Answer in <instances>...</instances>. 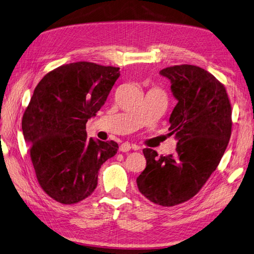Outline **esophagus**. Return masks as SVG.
<instances>
[{"mask_svg":"<svg viewBox=\"0 0 254 254\" xmlns=\"http://www.w3.org/2000/svg\"><path fill=\"white\" fill-rule=\"evenodd\" d=\"M131 149H134V150H139L140 149V147L139 146H137V145H133V144H129V143H123V144H121L120 145V150L122 151V152H127V151H128V150H131Z\"/></svg>","mask_w":254,"mask_h":254,"instance_id":"1","label":"esophagus"}]
</instances>
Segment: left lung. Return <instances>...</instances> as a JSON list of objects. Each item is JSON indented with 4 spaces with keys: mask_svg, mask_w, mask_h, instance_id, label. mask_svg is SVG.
<instances>
[{
    "mask_svg": "<svg viewBox=\"0 0 254 254\" xmlns=\"http://www.w3.org/2000/svg\"><path fill=\"white\" fill-rule=\"evenodd\" d=\"M159 73L178 100L169 127L176 152L158 157L145 148L146 168L136 183L151 202L172 207L192 198L219 166L232 134V107L225 87L207 70L180 64Z\"/></svg>",
    "mask_w": 254,
    "mask_h": 254,
    "instance_id": "obj_1",
    "label": "left lung"
}]
</instances>
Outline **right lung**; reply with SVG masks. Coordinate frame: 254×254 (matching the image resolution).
<instances>
[{"instance_id": "right-lung-1", "label": "right lung", "mask_w": 254, "mask_h": 254, "mask_svg": "<svg viewBox=\"0 0 254 254\" xmlns=\"http://www.w3.org/2000/svg\"><path fill=\"white\" fill-rule=\"evenodd\" d=\"M119 69L71 63L44 75L34 88L22 134L40 186L58 202L72 204L91 196L102 164L117 154L114 140L87 139L85 126L103 107Z\"/></svg>"}]
</instances>
